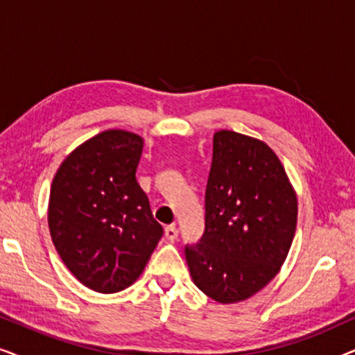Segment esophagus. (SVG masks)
<instances>
[{"instance_id": "34e87169", "label": "esophagus", "mask_w": 355, "mask_h": 355, "mask_svg": "<svg viewBox=\"0 0 355 355\" xmlns=\"http://www.w3.org/2000/svg\"><path fill=\"white\" fill-rule=\"evenodd\" d=\"M178 234H179V231H178V227L174 226V225H169V226H166L164 227V237H166L168 241H176L178 239Z\"/></svg>"}]
</instances>
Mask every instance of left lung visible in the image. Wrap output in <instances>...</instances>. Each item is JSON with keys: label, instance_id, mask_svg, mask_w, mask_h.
Masks as SVG:
<instances>
[{"label": "left lung", "instance_id": "obj_1", "mask_svg": "<svg viewBox=\"0 0 355 355\" xmlns=\"http://www.w3.org/2000/svg\"><path fill=\"white\" fill-rule=\"evenodd\" d=\"M297 225V196L265 142L234 130L213 135L205 231L186 245L193 283L220 304H236L278 275Z\"/></svg>", "mask_w": 355, "mask_h": 355}]
</instances>
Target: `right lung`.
<instances>
[{
	"mask_svg": "<svg viewBox=\"0 0 355 355\" xmlns=\"http://www.w3.org/2000/svg\"><path fill=\"white\" fill-rule=\"evenodd\" d=\"M142 148L137 134L103 130L72 150L53 179L51 241L67 270L96 293L129 288L163 236L135 179Z\"/></svg>",
	"mask_w": 355,
	"mask_h": 355,
	"instance_id": "add662e5",
	"label": "right lung"
}]
</instances>
